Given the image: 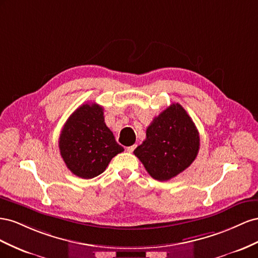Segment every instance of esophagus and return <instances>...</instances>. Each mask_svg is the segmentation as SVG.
I'll return each mask as SVG.
<instances>
[{"label": "esophagus", "instance_id": "1", "mask_svg": "<svg viewBox=\"0 0 258 258\" xmlns=\"http://www.w3.org/2000/svg\"><path fill=\"white\" fill-rule=\"evenodd\" d=\"M135 148H136V145L130 146V147H127V148H126V151H127V152H133V151L135 150Z\"/></svg>", "mask_w": 258, "mask_h": 258}]
</instances>
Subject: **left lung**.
Returning a JSON list of instances; mask_svg holds the SVG:
<instances>
[{
  "instance_id": "8db88e82",
  "label": "left lung",
  "mask_w": 258,
  "mask_h": 258,
  "mask_svg": "<svg viewBox=\"0 0 258 258\" xmlns=\"http://www.w3.org/2000/svg\"><path fill=\"white\" fill-rule=\"evenodd\" d=\"M199 148L200 136L194 121L179 104H172L154 117L134 154L152 178L164 181L189 167Z\"/></svg>"
}]
</instances>
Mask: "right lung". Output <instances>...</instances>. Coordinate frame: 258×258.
Instances as JSON below:
<instances>
[{"label":"right lung","mask_w":258,"mask_h":258,"mask_svg":"<svg viewBox=\"0 0 258 258\" xmlns=\"http://www.w3.org/2000/svg\"><path fill=\"white\" fill-rule=\"evenodd\" d=\"M61 158L69 170L91 179L106 170L109 162L124 151L105 123L104 108L84 104L64 123L59 137Z\"/></svg>","instance_id":"add662e5"}]
</instances>
